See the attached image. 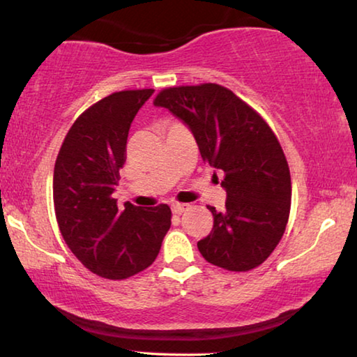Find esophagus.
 Segmentation results:
<instances>
[{
    "label": "esophagus",
    "mask_w": 357,
    "mask_h": 357,
    "mask_svg": "<svg viewBox=\"0 0 357 357\" xmlns=\"http://www.w3.org/2000/svg\"><path fill=\"white\" fill-rule=\"evenodd\" d=\"M190 208L189 204H173L172 205V210L174 215H183L184 211H188Z\"/></svg>",
    "instance_id": "esophagus-1"
}]
</instances>
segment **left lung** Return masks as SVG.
Returning a JSON list of instances; mask_svg holds the SVG:
<instances>
[{"instance_id": "1", "label": "left lung", "mask_w": 357, "mask_h": 357, "mask_svg": "<svg viewBox=\"0 0 357 357\" xmlns=\"http://www.w3.org/2000/svg\"><path fill=\"white\" fill-rule=\"evenodd\" d=\"M153 104L183 120L204 162L225 172L226 208L208 206L213 229L197 242L202 257L236 273L258 268L278 247L290 215V169L274 131L216 83L165 88Z\"/></svg>"}]
</instances>
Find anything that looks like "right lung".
Here are the masks:
<instances>
[{"instance_id":"1","label":"right lung","mask_w":357,"mask_h":357,"mask_svg":"<svg viewBox=\"0 0 357 357\" xmlns=\"http://www.w3.org/2000/svg\"><path fill=\"white\" fill-rule=\"evenodd\" d=\"M153 89H128L98 100L75 120L57 153L52 179L56 220L63 241L96 275L121 280L149 268L172 226L160 204L120 211L112 197L126 160V139Z\"/></svg>"}]
</instances>
